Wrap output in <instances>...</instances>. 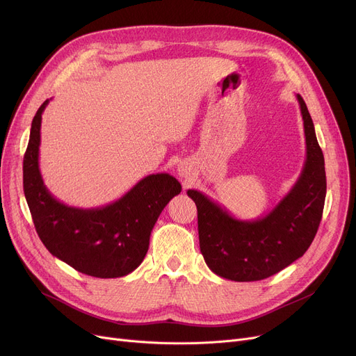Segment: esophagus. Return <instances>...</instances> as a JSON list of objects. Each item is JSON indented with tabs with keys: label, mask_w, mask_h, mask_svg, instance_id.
I'll return each instance as SVG.
<instances>
[{
	"label": "esophagus",
	"mask_w": 356,
	"mask_h": 356,
	"mask_svg": "<svg viewBox=\"0 0 356 356\" xmlns=\"http://www.w3.org/2000/svg\"><path fill=\"white\" fill-rule=\"evenodd\" d=\"M177 172L183 177H189L191 176V167L186 164V163H180L179 167H177Z\"/></svg>",
	"instance_id": "1"
}]
</instances>
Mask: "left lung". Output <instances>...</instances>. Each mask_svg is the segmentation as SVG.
I'll use <instances>...</instances> for the list:
<instances>
[{
    "label": "left lung",
    "mask_w": 356,
    "mask_h": 356,
    "mask_svg": "<svg viewBox=\"0 0 356 356\" xmlns=\"http://www.w3.org/2000/svg\"><path fill=\"white\" fill-rule=\"evenodd\" d=\"M305 125L306 160L289 193L264 216L241 220L199 191L188 196L197 208L200 252L219 277L258 282L303 257L319 228L326 197L323 153L300 95H296Z\"/></svg>",
    "instance_id": "obj_1"
}]
</instances>
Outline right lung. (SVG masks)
Masks as SVG:
<instances>
[{"mask_svg":"<svg viewBox=\"0 0 356 356\" xmlns=\"http://www.w3.org/2000/svg\"><path fill=\"white\" fill-rule=\"evenodd\" d=\"M47 104L49 99L33 118L23 161L24 196L37 234L51 255L79 273L98 278L133 273L148 251L161 211L181 192V184L168 173L149 175L105 207H67L47 191L39 167L42 114Z\"/></svg>","mask_w":356,"mask_h":356,"instance_id":"right-lung-1","label":"right lung"}]
</instances>
